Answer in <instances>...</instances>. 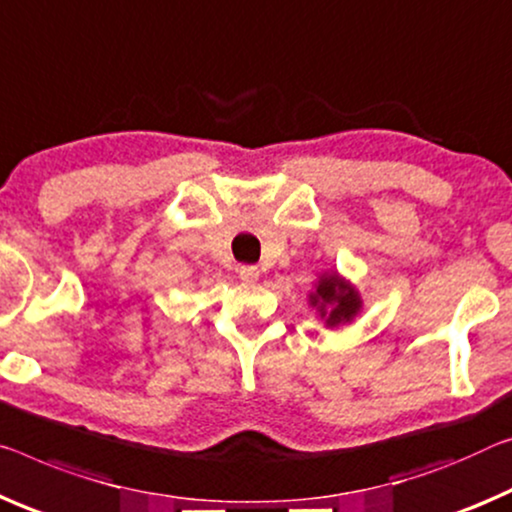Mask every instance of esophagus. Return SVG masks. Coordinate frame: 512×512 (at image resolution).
I'll return each mask as SVG.
<instances>
[{
	"label": "esophagus",
	"instance_id": "34e87169",
	"mask_svg": "<svg viewBox=\"0 0 512 512\" xmlns=\"http://www.w3.org/2000/svg\"><path fill=\"white\" fill-rule=\"evenodd\" d=\"M239 278H241L243 282H257L259 269H257V266H241V269H239Z\"/></svg>",
	"mask_w": 512,
	"mask_h": 512
}]
</instances>
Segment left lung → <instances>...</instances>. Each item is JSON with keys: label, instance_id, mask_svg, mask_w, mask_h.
Listing matches in <instances>:
<instances>
[{"label": "left lung", "instance_id": "left-lung-1", "mask_svg": "<svg viewBox=\"0 0 512 512\" xmlns=\"http://www.w3.org/2000/svg\"><path fill=\"white\" fill-rule=\"evenodd\" d=\"M310 305L328 328H337L342 323H351L362 310V298L351 282L339 278L337 273H323L319 285L310 294Z\"/></svg>", "mask_w": 512, "mask_h": 512}]
</instances>
